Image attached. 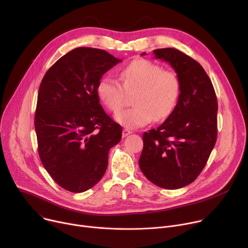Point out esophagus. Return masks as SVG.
I'll list each match as a JSON object with an SVG mask.
<instances>
[{"mask_svg": "<svg viewBox=\"0 0 248 248\" xmlns=\"http://www.w3.org/2000/svg\"><path fill=\"white\" fill-rule=\"evenodd\" d=\"M130 134H132V131H130V130H128V129H123V131H122V137H123V138H126V137L129 136Z\"/></svg>", "mask_w": 248, "mask_h": 248, "instance_id": "esophagus-1", "label": "esophagus"}]
</instances>
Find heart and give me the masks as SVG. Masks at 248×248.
Here are the masks:
<instances>
[{
  "instance_id": "obj_1",
  "label": "heart",
  "mask_w": 248,
  "mask_h": 248,
  "mask_svg": "<svg viewBox=\"0 0 248 248\" xmlns=\"http://www.w3.org/2000/svg\"><path fill=\"white\" fill-rule=\"evenodd\" d=\"M121 84L111 77L102 78L97 94L103 105L117 113L125 102V93H135L134 107L118 113L116 121L124 127L135 129L147 125L153 119L162 121L175 108L180 95V81L175 73L149 60L137 59L119 74Z\"/></svg>"
}]
</instances>
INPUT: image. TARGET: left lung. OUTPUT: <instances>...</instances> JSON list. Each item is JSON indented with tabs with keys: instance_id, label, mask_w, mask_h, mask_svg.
<instances>
[{
	"instance_id": "obj_1",
	"label": "left lung",
	"mask_w": 248,
	"mask_h": 248,
	"mask_svg": "<svg viewBox=\"0 0 248 248\" xmlns=\"http://www.w3.org/2000/svg\"><path fill=\"white\" fill-rule=\"evenodd\" d=\"M153 54L174 70L180 95L171 114L143 133L139 165L155 185L178 189L198 177L215 145L217 99L211 80L193 58L175 48L155 49Z\"/></svg>"
}]
</instances>
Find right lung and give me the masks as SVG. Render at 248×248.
I'll return each instance as SVG.
<instances>
[{
  "mask_svg": "<svg viewBox=\"0 0 248 248\" xmlns=\"http://www.w3.org/2000/svg\"><path fill=\"white\" fill-rule=\"evenodd\" d=\"M120 59L108 52L78 47L45 75L38 94L35 129L41 161L53 180L73 193L96 185L122 128L104 110L97 85Z\"/></svg>",
  "mask_w": 248,
  "mask_h": 248,
  "instance_id": "1",
  "label": "right lung"
}]
</instances>
